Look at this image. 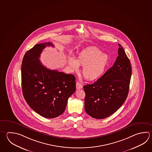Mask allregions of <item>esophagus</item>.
<instances>
[{
  "mask_svg": "<svg viewBox=\"0 0 152 152\" xmlns=\"http://www.w3.org/2000/svg\"><path fill=\"white\" fill-rule=\"evenodd\" d=\"M76 86V89H77V90L82 89V88H83L82 84L81 83H79V82H77Z\"/></svg>",
  "mask_w": 152,
  "mask_h": 152,
  "instance_id": "obj_1",
  "label": "esophagus"
}]
</instances>
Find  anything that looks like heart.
Segmentation results:
<instances>
[{"label": "heart", "mask_w": 152, "mask_h": 152, "mask_svg": "<svg viewBox=\"0 0 152 152\" xmlns=\"http://www.w3.org/2000/svg\"><path fill=\"white\" fill-rule=\"evenodd\" d=\"M109 61L107 55L104 54L96 47H90L80 52L76 60L74 57H69L68 63L75 71L78 70V65L83 66L84 77L92 80H97L104 74Z\"/></svg>", "instance_id": "obj_1"}]
</instances>
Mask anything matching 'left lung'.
<instances>
[{"label": "left lung", "mask_w": 152, "mask_h": 152, "mask_svg": "<svg viewBox=\"0 0 152 152\" xmlns=\"http://www.w3.org/2000/svg\"><path fill=\"white\" fill-rule=\"evenodd\" d=\"M118 56L111 68L95 83L83 86L86 112L96 119L108 117L126 100L132 75L130 61L118 44Z\"/></svg>", "instance_id": "1"}]
</instances>
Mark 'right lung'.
Masks as SVG:
<instances>
[{
  "instance_id": "obj_1",
  "label": "right lung",
  "mask_w": 152,
  "mask_h": 152,
  "mask_svg": "<svg viewBox=\"0 0 152 152\" xmlns=\"http://www.w3.org/2000/svg\"><path fill=\"white\" fill-rule=\"evenodd\" d=\"M51 42L37 44L23 56L21 66L23 94L29 106L40 115L54 118L65 111L69 97L76 91L72 74L47 68L40 54Z\"/></svg>"
}]
</instances>
